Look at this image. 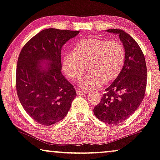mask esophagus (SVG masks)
Wrapping results in <instances>:
<instances>
[{
  "label": "esophagus",
  "instance_id": "1",
  "mask_svg": "<svg viewBox=\"0 0 160 160\" xmlns=\"http://www.w3.org/2000/svg\"><path fill=\"white\" fill-rule=\"evenodd\" d=\"M76 93L78 95H85V94H87V93H88V91L80 90V89H77Z\"/></svg>",
  "mask_w": 160,
  "mask_h": 160
}]
</instances>
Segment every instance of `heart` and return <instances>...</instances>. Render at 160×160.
<instances>
[{
    "label": "heart",
    "instance_id": "obj_1",
    "mask_svg": "<svg viewBox=\"0 0 160 160\" xmlns=\"http://www.w3.org/2000/svg\"><path fill=\"white\" fill-rule=\"evenodd\" d=\"M124 59V48L120 42L101 37L86 38L77 44L74 52L63 55L62 69L69 80H76L84 73L87 65L88 73L80 80V86L92 90L116 79Z\"/></svg>",
    "mask_w": 160,
    "mask_h": 160
}]
</instances>
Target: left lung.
<instances>
[{
    "label": "left lung",
    "instance_id": "obj_1",
    "mask_svg": "<svg viewBox=\"0 0 160 160\" xmlns=\"http://www.w3.org/2000/svg\"><path fill=\"white\" fill-rule=\"evenodd\" d=\"M107 31L118 34L124 48V63L93 112L100 121L115 124L126 120L141 104L146 88L147 68L143 53L132 37L120 29Z\"/></svg>",
    "mask_w": 160,
    "mask_h": 160
}]
</instances>
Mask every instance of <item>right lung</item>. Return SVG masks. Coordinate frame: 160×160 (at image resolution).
I'll use <instances>...</instances> for the list:
<instances>
[{"label": "right lung", "instance_id": "right-lung-1", "mask_svg": "<svg viewBox=\"0 0 160 160\" xmlns=\"http://www.w3.org/2000/svg\"><path fill=\"white\" fill-rule=\"evenodd\" d=\"M79 31L48 28L23 47L16 70L17 93L22 108L40 124L64 118L76 97L74 86L61 73V48ZM48 61V62H43Z\"/></svg>", "mask_w": 160, "mask_h": 160}]
</instances>
